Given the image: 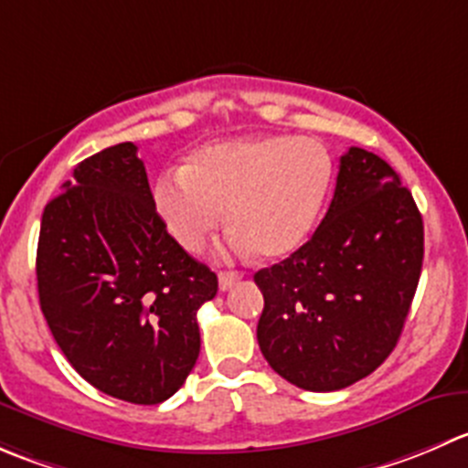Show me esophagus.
Returning a JSON list of instances; mask_svg holds the SVG:
<instances>
[{"instance_id": "obj_1", "label": "esophagus", "mask_w": 468, "mask_h": 468, "mask_svg": "<svg viewBox=\"0 0 468 468\" xmlns=\"http://www.w3.org/2000/svg\"><path fill=\"white\" fill-rule=\"evenodd\" d=\"M239 279H242V271H233V270L219 271V288L221 290H229L230 285L238 283Z\"/></svg>"}]
</instances>
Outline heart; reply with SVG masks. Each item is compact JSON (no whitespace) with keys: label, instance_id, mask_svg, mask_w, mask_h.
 Instances as JSON below:
<instances>
[{"label":"heart","instance_id":"heart-1","mask_svg":"<svg viewBox=\"0 0 468 468\" xmlns=\"http://www.w3.org/2000/svg\"><path fill=\"white\" fill-rule=\"evenodd\" d=\"M334 165L308 137H256L212 144L194 153L183 174L155 185V207L171 238L198 251L224 224L238 251L285 258L311 235L329 194Z\"/></svg>","mask_w":468,"mask_h":468}]
</instances>
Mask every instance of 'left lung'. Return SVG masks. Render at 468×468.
Listing matches in <instances>:
<instances>
[{
	"instance_id": "1",
	"label": "left lung",
	"mask_w": 468,
	"mask_h": 468,
	"mask_svg": "<svg viewBox=\"0 0 468 468\" xmlns=\"http://www.w3.org/2000/svg\"><path fill=\"white\" fill-rule=\"evenodd\" d=\"M423 267V217L391 165L364 148L340 157L324 219L290 258L256 271L258 345L303 391H338L384 364Z\"/></svg>"
}]
</instances>
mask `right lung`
<instances>
[{"label": "right lung", "instance_id": "right-lung-1", "mask_svg": "<svg viewBox=\"0 0 468 468\" xmlns=\"http://www.w3.org/2000/svg\"><path fill=\"white\" fill-rule=\"evenodd\" d=\"M36 279L54 340L98 391L160 405L192 373L217 274L166 233L133 142L80 162L45 206Z\"/></svg>", "mask_w": 468, "mask_h": 468}]
</instances>
